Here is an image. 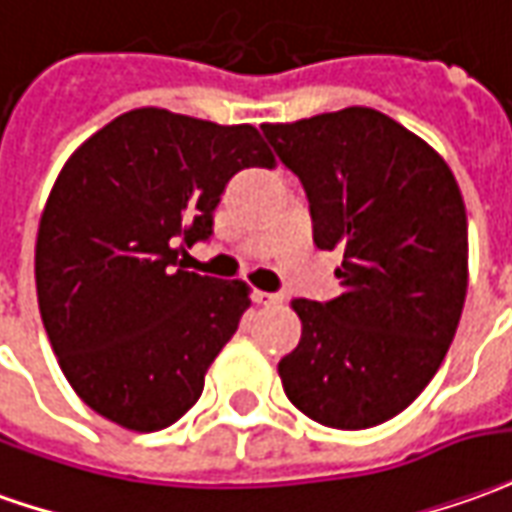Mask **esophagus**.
<instances>
[{
  "label": "esophagus",
  "mask_w": 512,
  "mask_h": 512,
  "mask_svg": "<svg viewBox=\"0 0 512 512\" xmlns=\"http://www.w3.org/2000/svg\"><path fill=\"white\" fill-rule=\"evenodd\" d=\"M252 299H255L257 305H263V307L280 305V302H282L280 293H268V291H255V293H252Z\"/></svg>",
  "instance_id": "esophagus-1"
}]
</instances>
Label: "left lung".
I'll use <instances>...</instances> for the list:
<instances>
[{
    "mask_svg": "<svg viewBox=\"0 0 512 512\" xmlns=\"http://www.w3.org/2000/svg\"><path fill=\"white\" fill-rule=\"evenodd\" d=\"M305 185L313 244L341 249V296L293 299L302 338L280 360L285 396L332 430L399 416L441 368L468 288V221L455 174L374 107L263 124Z\"/></svg>",
    "mask_w": 512,
    "mask_h": 512,
    "instance_id": "left-lung-1",
    "label": "left lung"
}]
</instances>
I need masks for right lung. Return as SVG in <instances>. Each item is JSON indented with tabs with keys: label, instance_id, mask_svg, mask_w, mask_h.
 I'll list each match as a JSON object with an SVG mask.
<instances>
[{
	"label": "right lung",
	"instance_id": "obj_1",
	"mask_svg": "<svg viewBox=\"0 0 512 512\" xmlns=\"http://www.w3.org/2000/svg\"><path fill=\"white\" fill-rule=\"evenodd\" d=\"M252 124L138 107L74 149L49 191L35 288L85 405L132 432L182 418L249 307V285L177 268L213 232L230 177L274 169Z\"/></svg>",
	"mask_w": 512,
	"mask_h": 512
}]
</instances>
